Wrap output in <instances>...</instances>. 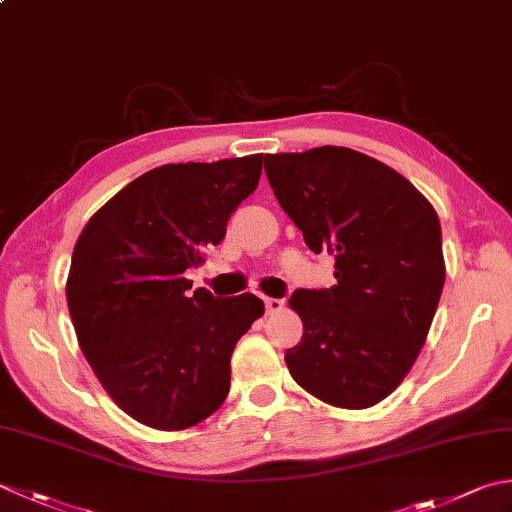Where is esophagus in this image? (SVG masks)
<instances>
[{"label":"esophagus","instance_id":"esophagus-1","mask_svg":"<svg viewBox=\"0 0 512 512\" xmlns=\"http://www.w3.org/2000/svg\"><path fill=\"white\" fill-rule=\"evenodd\" d=\"M264 306H266V313L273 315L279 313V310L284 308V299H275V297H264Z\"/></svg>","mask_w":512,"mask_h":512}]
</instances>
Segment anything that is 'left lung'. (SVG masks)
I'll return each mask as SVG.
<instances>
[{"instance_id": "1", "label": "left lung", "mask_w": 512, "mask_h": 512, "mask_svg": "<svg viewBox=\"0 0 512 512\" xmlns=\"http://www.w3.org/2000/svg\"><path fill=\"white\" fill-rule=\"evenodd\" d=\"M268 184L330 288L290 297L304 337L286 350L295 382L326 404L368 408L402 384L422 350L446 268L435 208L397 170L344 146L266 155Z\"/></svg>"}]
</instances>
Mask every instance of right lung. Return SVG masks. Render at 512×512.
Here are the masks:
<instances>
[{
  "mask_svg": "<svg viewBox=\"0 0 512 512\" xmlns=\"http://www.w3.org/2000/svg\"><path fill=\"white\" fill-rule=\"evenodd\" d=\"M264 155L148 170L90 217L66 299L75 333L115 404L150 428L182 430L222 406L230 355L264 302L190 293L184 273L226 235Z\"/></svg>",
  "mask_w": 512,
  "mask_h": 512,
  "instance_id": "obj_1",
  "label": "right lung"
}]
</instances>
